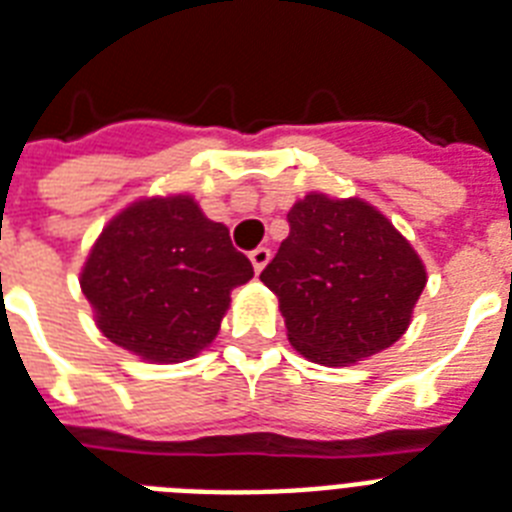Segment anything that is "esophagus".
<instances>
[{
    "mask_svg": "<svg viewBox=\"0 0 512 512\" xmlns=\"http://www.w3.org/2000/svg\"><path fill=\"white\" fill-rule=\"evenodd\" d=\"M249 260H252V268H255L257 273L263 271L265 265H268V260H271V249L268 247H257L249 252Z\"/></svg>",
    "mask_w": 512,
    "mask_h": 512,
    "instance_id": "34e87169",
    "label": "esophagus"
}]
</instances>
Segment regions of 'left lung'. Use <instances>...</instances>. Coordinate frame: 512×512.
Returning <instances> with one entry per match:
<instances>
[{
    "label": "left lung",
    "mask_w": 512,
    "mask_h": 512,
    "mask_svg": "<svg viewBox=\"0 0 512 512\" xmlns=\"http://www.w3.org/2000/svg\"><path fill=\"white\" fill-rule=\"evenodd\" d=\"M287 220L289 236L260 281L279 297L292 348L324 366L390 348L428 281L412 244L361 199L308 193Z\"/></svg>",
    "instance_id": "1"
}]
</instances>
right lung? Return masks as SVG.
Wrapping results in <instances>:
<instances>
[{"mask_svg":"<svg viewBox=\"0 0 512 512\" xmlns=\"http://www.w3.org/2000/svg\"><path fill=\"white\" fill-rule=\"evenodd\" d=\"M252 276L228 228L177 193L119 212L90 249L79 284L108 340L177 364L215 340L231 292Z\"/></svg>","mask_w":512,"mask_h":512,"instance_id":"add662e5","label":"right lung"}]
</instances>
